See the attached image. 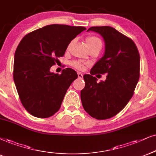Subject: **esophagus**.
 <instances>
[{"mask_svg":"<svg viewBox=\"0 0 156 156\" xmlns=\"http://www.w3.org/2000/svg\"><path fill=\"white\" fill-rule=\"evenodd\" d=\"M78 76L79 78H83V75L81 73H78Z\"/></svg>","mask_w":156,"mask_h":156,"instance_id":"1","label":"esophagus"}]
</instances>
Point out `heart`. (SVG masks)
<instances>
[{"label":"heart","instance_id":"obj_1","mask_svg":"<svg viewBox=\"0 0 156 156\" xmlns=\"http://www.w3.org/2000/svg\"><path fill=\"white\" fill-rule=\"evenodd\" d=\"M73 42V41L70 42V44H68V50L70 48V46H71ZM86 43H87L89 49L92 48V47H101L102 46L101 39L98 37L95 36V35H90V36H88L86 37ZM71 66L73 67L74 68L78 69V70H83L85 67V64L83 62H81V61L74 60L71 62Z\"/></svg>","mask_w":156,"mask_h":156}]
</instances>
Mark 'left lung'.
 Masks as SVG:
<instances>
[{"mask_svg": "<svg viewBox=\"0 0 156 156\" xmlns=\"http://www.w3.org/2000/svg\"><path fill=\"white\" fill-rule=\"evenodd\" d=\"M103 37L105 53L84 75L86 86L80 92L83 109L96 119H109L127 105L140 78V54L133 39L111 27H92ZM107 73L105 82L97 83L93 76Z\"/></svg>", "mask_w": 156, "mask_h": 156, "instance_id": "left-lung-1", "label": "left lung"}]
</instances>
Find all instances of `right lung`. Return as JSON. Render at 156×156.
Segmentation results:
<instances>
[{"label": "right lung", "instance_id": "right-lung-1", "mask_svg": "<svg viewBox=\"0 0 156 156\" xmlns=\"http://www.w3.org/2000/svg\"><path fill=\"white\" fill-rule=\"evenodd\" d=\"M86 29L65 24L47 25L23 37L14 55L13 80L21 104L31 115L47 118L60 109L67 90L78 78L71 68L50 71L70 42Z\"/></svg>", "mask_w": 156, "mask_h": 156}]
</instances>
